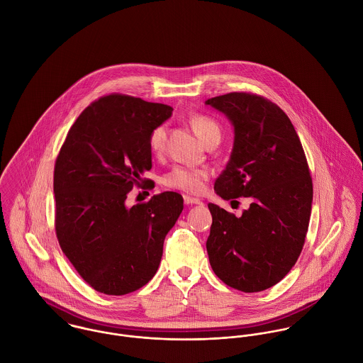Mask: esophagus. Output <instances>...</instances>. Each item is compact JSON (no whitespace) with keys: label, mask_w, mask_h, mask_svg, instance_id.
<instances>
[{"label":"esophagus","mask_w":363,"mask_h":363,"mask_svg":"<svg viewBox=\"0 0 363 363\" xmlns=\"http://www.w3.org/2000/svg\"><path fill=\"white\" fill-rule=\"evenodd\" d=\"M184 204H187V206H200V204H203V201L200 199H196V197L184 196Z\"/></svg>","instance_id":"34e87169"}]
</instances>
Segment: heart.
Returning a JSON list of instances; mask_svg holds the SVG:
<instances>
[{"mask_svg":"<svg viewBox=\"0 0 363 363\" xmlns=\"http://www.w3.org/2000/svg\"><path fill=\"white\" fill-rule=\"evenodd\" d=\"M190 124L194 130V133L199 135V138L207 144L211 140H220V125L209 116L206 114H196L190 118ZM166 138V128L164 125H157L151 134H150V148L152 152H160L164 145ZM209 172L203 167H194V166H184L177 164L172 167L170 172H167L163 177L164 186L176 190H182L186 193L197 194L203 190L206 182H207Z\"/></svg>","mask_w":363,"mask_h":363,"instance_id":"obj_1","label":"heart"}]
</instances>
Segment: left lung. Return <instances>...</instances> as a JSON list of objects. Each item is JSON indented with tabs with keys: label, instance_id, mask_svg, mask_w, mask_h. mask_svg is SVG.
I'll list each match as a JSON object with an SVG mask.
<instances>
[{
	"label": "left lung",
	"instance_id": "1",
	"mask_svg": "<svg viewBox=\"0 0 363 363\" xmlns=\"http://www.w3.org/2000/svg\"><path fill=\"white\" fill-rule=\"evenodd\" d=\"M206 104L235 127L230 159L213 189L223 200L252 199L240 218L208 204V257L228 286L259 292L278 284L303 249L313 200L308 159L289 117L269 99L230 92Z\"/></svg>",
	"mask_w": 363,
	"mask_h": 363
}]
</instances>
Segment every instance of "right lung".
Here are the masks:
<instances>
[{
	"label": "right lung",
	"mask_w": 363,
	"mask_h": 363,
	"mask_svg": "<svg viewBox=\"0 0 363 363\" xmlns=\"http://www.w3.org/2000/svg\"><path fill=\"white\" fill-rule=\"evenodd\" d=\"M167 104L110 94L69 128L54 164V228L62 253L104 295H127L155 275L167 232L183 211L174 191L125 207L133 187L150 189V134L172 116Z\"/></svg>",
	"instance_id": "1"
}]
</instances>
